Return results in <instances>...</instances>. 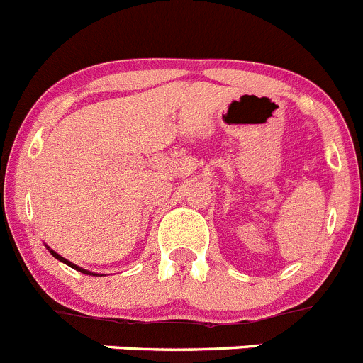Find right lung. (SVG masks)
I'll return each instance as SVG.
<instances>
[{
  "instance_id": "obj_1",
  "label": "right lung",
  "mask_w": 363,
  "mask_h": 363,
  "mask_svg": "<svg viewBox=\"0 0 363 363\" xmlns=\"http://www.w3.org/2000/svg\"><path fill=\"white\" fill-rule=\"evenodd\" d=\"M48 250L50 252H52V256L53 258H57L59 259V262H62V263H66V265H69L71 269H74V270H79V272H82V274H87V276H100V274H93V272H89V270H86V269H82V267H79V265H74V263H71V262H67L66 258H62V256H60V254H57L55 250H52L48 247Z\"/></svg>"
}]
</instances>
